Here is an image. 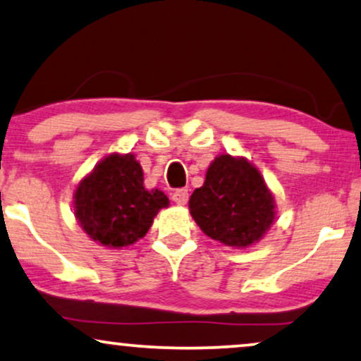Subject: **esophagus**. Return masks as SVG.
I'll return each instance as SVG.
<instances>
[{"mask_svg": "<svg viewBox=\"0 0 361 361\" xmlns=\"http://www.w3.org/2000/svg\"><path fill=\"white\" fill-rule=\"evenodd\" d=\"M172 200H174L177 205H185L187 200H189V190L176 189L174 194H172Z\"/></svg>", "mask_w": 361, "mask_h": 361, "instance_id": "1", "label": "esophagus"}]
</instances>
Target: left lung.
I'll list each match as a JSON object with an SVG mask.
<instances>
[{
	"label": "left lung",
	"instance_id": "1",
	"mask_svg": "<svg viewBox=\"0 0 361 361\" xmlns=\"http://www.w3.org/2000/svg\"><path fill=\"white\" fill-rule=\"evenodd\" d=\"M189 209L205 235L237 249L259 242L275 219L274 195L257 167L228 154L214 159Z\"/></svg>",
	"mask_w": 361,
	"mask_h": 361
}]
</instances>
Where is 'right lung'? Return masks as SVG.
Segmentation results:
<instances>
[{
  "instance_id": "obj_1",
  "label": "right lung",
  "mask_w": 361,
  "mask_h": 361,
  "mask_svg": "<svg viewBox=\"0 0 361 361\" xmlns=\"http://www.w3.org/2000/svg\"><path fill=\"white\" fill-rule=\"evenodd\" d=\"M169 205L164 192L144 187V174L134 154H111L79 182L74 215L94 242L123 249L151 228L154 217Z\"/></svg>"
}]
</instances>
